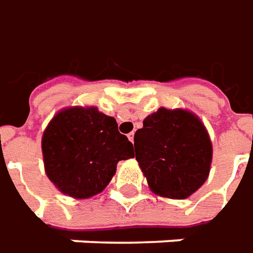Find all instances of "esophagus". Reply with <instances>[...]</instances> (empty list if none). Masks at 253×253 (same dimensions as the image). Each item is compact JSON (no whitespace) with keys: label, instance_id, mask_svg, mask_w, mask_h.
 <instances>
[{"label":"esophagus","instance_id":"obj_1","mask_svg":"<svg viewBox=\"0 0 253 253\" xmlns=\"http://www.w3.org/2000/svg\"><path fill=\"white\" fill-rule=\"evenodd\" d=\"M127 137H128V140H130L131 143H134V133H133V131H131L130 134L127 135Z\"/></svg>","mask_w":253,"mask_h":253}]
</instances>
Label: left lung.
I'll return each mask as SVG.
<instances>
[{
    "instance_id": "obj_1",
    "label": "left lung",
    "mask_w": 253,
    "mask_h": 253,
    "mask_svg": "<svg viewBox=\"0 0 253 253\" xmlns=\"http://www.w3.org/2000/svg\"><path fill=\"white\" fill-rule=\"evenodd\" d=\"M134 148L148 186L160 196L186 199L209 176L213 147L192 112L160 108L135 131Z\"/></svg>"
}]
</instances>
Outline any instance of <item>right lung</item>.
I'll return each mask as SVG.
<instances>
[{"instance_id":"add662e5","label":"right lung","mask_w":253,"mask_h":253,"mask_svg":"<svg viewBox=\"0 0 253 253\" xmlns=\"http://www.w3.org/2000/svg\"><path fill=\"white\" fill-rule=\"evenodd\" d=\"M48 179L67 196L88 199L108 186L116 165L134 157L133 144L120 134L115 118L95 106L58 112L42 137Z\"/></svg>"}]
</instances>
